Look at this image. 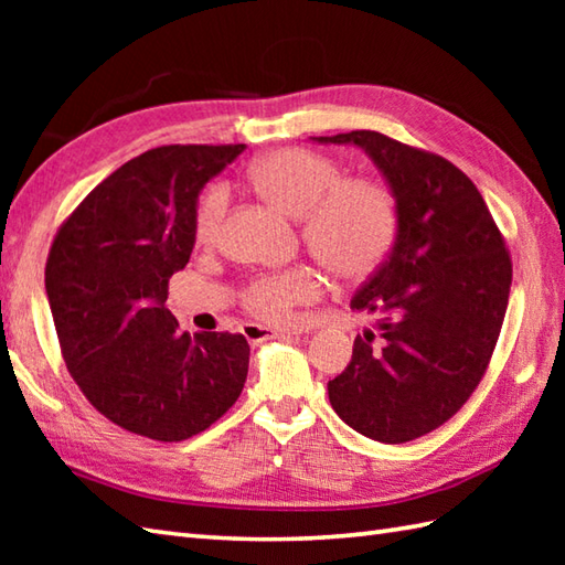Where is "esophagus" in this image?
<instances>
[{"mask_svg":"<svg viewBox=\"0 0 565 565\" xmlns=\"http://www.w3.org/2000/svg\"><path fill=\"white\" fill-rule=\"evenodd\" d=\"M308 332V328L303 326H294V328H264V326H255V322H245L243 334L249 342H262L269 338H286V334H303Z\"/></svg>","mask_w":565,"mask_h":565,"instance_id":"1","label":"esophagus"}]
</instances>
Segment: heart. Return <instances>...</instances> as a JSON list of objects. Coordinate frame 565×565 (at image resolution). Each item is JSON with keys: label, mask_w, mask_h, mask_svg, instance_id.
Wrapping results in <instances>:
<instances>
[{"label": "heart", "mask_w": 565, "mask_h": 565, "mask_svg": "<svg viewBox=\"0 0 565 565\" xmlns=\"http://www.w3.org/2000/svg\"><path fill=\"white\" fill-rule=\"evenodd\" d=\"M249 184L281 213L301 218V237L332 276L356 281L374 274L395 245L401 206L395 191L374 177H344V167L313 150L281 148L249 167ZM227 209V191L209 186L194 209V237L211 245ZM320 294V276L294 267L252 279L243 301L249 313L286 322Z\"/></svg>", "instance_id": "1"}]
</instances>
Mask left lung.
<instances>
[{"label": "left lung", "instance_id": "obj_1", "mask_svg": "<svg viewBox=\"0 0 565 565\" xmlns=\"http://www.w3.org/2000/svg\"><path fill=\"white\" fill-rule=\"evenodd\" d=\"M318 140L364 148L401 206L388 259L352 301L379 316V330L356 334L350 366L328 383L330 405L369 439L413 441L486 376L510 301V249L481 191L441 154L376 130Z\"/></svg>", "mask_w": 565, "mask_h": 565}]
</instances>
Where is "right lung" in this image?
I'll return each mask as SVG.
<instances>
[{"mask_svg": "<svg viewBox=\"0 0 565 565\" xmlns=\"http://www.w3.org/2000/svg\"><path fill=\"white\" fill-rule=\"evenodd\" d=\"M245 146H162L118 167L57 227L45 291L60 354L97 411L134 435L182 441L243 393V334L179 330L170 276L194 249L203 184Z\"/></svg>", "mask_w": 565, "mask_h": 565, "instance_id": "add662e5", "label": "right lung"}]
</instances>
